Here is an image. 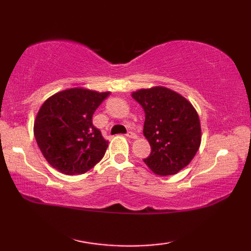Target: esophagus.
Listing matches in <instances>:
<instances>
[{"label": "esophagus", "mask_w": 251, "mask_h": 251, "mask_svg": "<svg viewBox=\"0 0 251 251\" xmlns=\"http://www.w3.org/2000/svg\"><path fill=\"white\" fill-rule=\"evenodd\" d=\"M126 136H127V137H128V138H133V139L137 137V136H136V134L133 133V131H128V133L126 134Z\"/></svg>", "instance_id": "1"}]
</instances>
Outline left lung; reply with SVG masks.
Returning <instances> with one entry per match:
<instances>
[{
    "label": "left lung",
    "instance_id": "8db88e82",
    "mask_svg": "<svg viewBox=\"0 0 251 251\" xmlns=\"http://www.w3.org/2000/svg\"><path fill=\"white\" fill-rule=\"evenodd\" d=\"M145 112L144 136L151 152L144 159L152 173L175 175L189 165L201 143L199 116L184 96L164 86L131 93Z\"/></svg>",
    "mask_w": 251,
    "mask_h": 251
}]
</instances>
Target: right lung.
I'll list each match as a JSON object with an SVG mask.
<instances>
[{"label": "right lung", "instance_id": "1", "mask_svg": "<svg viewBox=\"0 0 251 251\" xmlns=\"http://www.w3.org/2000/svg\"><path fill=\"white\" fill-rule=\"evenodd\" d=\"M109 93L74 87L44 101L34 122V136L50 166L65 175H80L103 158L108 141L92 117Z\"/></svg>", "mask_w": 251, "mask_h": 251}]
</instances>
